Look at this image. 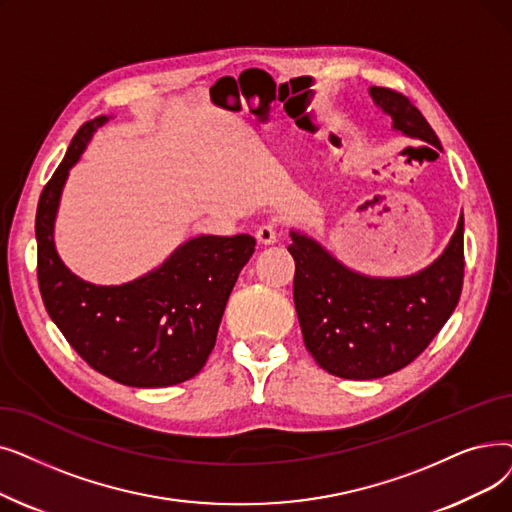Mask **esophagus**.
I'll return each instance as SVG.
<instances>
[{
    "mask_svg": "<svg viewBox=\"0 0 512 512\" xmlns=\"http://www.w3.org/2000/svg\"><path fill=\"white\" fill-rule=\"evenodd\" d=\"M255 238H257V242L261 244V247H270V244H276V242H278V232H276L274 226L268 224V226H261V228L257 230Z\"/></svg>",
    "mask_w": 512,
    "mask_h": 512,
    "instance_id": "34e87169",
    "label": "esophagus"
}]
</instances>
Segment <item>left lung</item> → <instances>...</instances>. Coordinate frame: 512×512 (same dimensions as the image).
I'll list each match as a JSON object with an SVG mask.
<instances>
[{
	"mask_svg": "<svg viewBox=\"0 0 512 512\" xmlns=\"http://www.w3.org/2000/svg\"><path fill=\"white\" fill-rule=\"evenodd\" d=\"M370 98L395 131L441 150L420 110L387 87H370ZM295 259L293 297L303 341L330 374L370 381L408 366L427 349L458 305L464 276V219L443 253L410 276L381 278L355 272L326 247L291 230Z\"/></svg>",
	"mask_w": 512,
	"mask_h": 512,
	"instance_id": "8db88e82",
	"label": "left lung"
}]
</instances>
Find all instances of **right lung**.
I'll return each mask as SVG.
<instances>
[{"label": "right lung", "mask_w": 512, "mask_h": 512, "mask_svg": "<svg viewBox=\"0 0 512 512\" xmlns=\"http://www.w3.org/2000/svg\"><path fill=\"white\" fill-rule=\"evenodd\" d=\"M108 119L100 115L75 133L39 196V291L54 324L94 370L127 387H171L203 370L255 238H188L159 268L123 284H94L73 274L56 251V215L69 171Z\"/></svg>", "instance_id": "obj_1"}]
</instances>
